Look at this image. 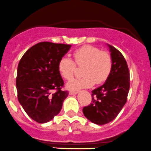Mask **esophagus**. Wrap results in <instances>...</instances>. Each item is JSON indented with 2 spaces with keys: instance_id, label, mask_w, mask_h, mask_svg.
Listing matches in <instances>:
<instances>
[{
  "instance_id": "1",
  "label": "esophagus",
  "mask_w": 151,
  "mask_h": 151,
  "mask_svg": "<svg viewBox=\"0 0 151 151\" xmlns=\"http://www.w3.org/2000/svg\"><path fill=\"white\" fill-rule=\"evenodd\" d=\"M77 93H78V91H70V93H69V94L74 95V94H77Z\"/></svg>"
}]
</instances>
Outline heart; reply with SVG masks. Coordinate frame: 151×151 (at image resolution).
<instances>
[{
    "label": "heart",
    "instance_id": "b5f03b06",
    "mask_svg": "<svg viewBox=\"0 0 151 151\" xmlns=\"http://www.w3.org/2000/svg\"><path fill=\"white\" fill-rule=\"evenodd\" d=\"M76 64L82 67L81 78H74L67 84L69 90H77L90 87L95 84H100L108 78L112 67L113 60L107 52L101 51L97 47L85 45L75 50L73 53ZM70 58L63 56L58 64V70L62 78L66 80L73 77L76 65Z\"/></svg>",
    "mask_w": 151,
    "mask_h": 151
}]
</instances>
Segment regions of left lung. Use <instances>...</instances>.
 Segmentation results:
<instances>
[{
	"instance_id": "8db88e82",
	"label": "left lung",
	"mask_w": 151,
	"mask_h": 151,
	"mask_svg": "<svg viewBox=\"0 0 151 151\" xmlns=\"http://www.w3.org/2000/svg\"><path fill=\"white\" fill-rule=\"evenodd\" d=\"M113 67L103 85L92 91V101L83 108L87 119L96 124L113 121L121 111L127 99L130 89V73L125 58L119 50L108 45Z\"/></svg>"
}]
</instances>
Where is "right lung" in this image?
Here are the masks:
<instances>
[{
	"label": "right lung",
	"instance_id": "right-lung-1",
	"mask_svg": "<svg viewBox=\"0 0 151 151\" xmlns=\"http://www.w3.org/2000/svg\"><path fill=\"white\" fill-rule=\"evenodd\" d=\"M71 45L40 42L24 54L18 66V99L32 119L50 122L62 108L68 91L61 90L64 81L58 64Z\"/></svg>",
	"mask_w": 151,
	"mask_h": 151
}]
</instances>
